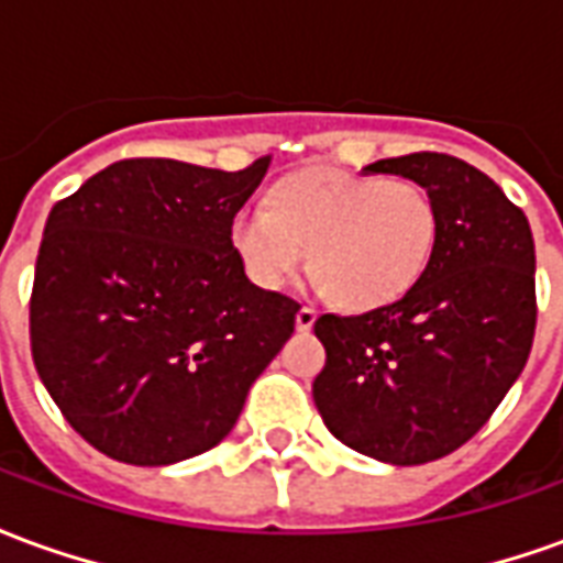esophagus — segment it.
<instances>
[{"label": "esophagus", "instance_id": "esophagus-1", "mask_svg": "<svg viewBox=\"0 0 563 563\" xmlns=\"http://www.w3.org/2000/svg\"><path fill=\"white\" fill-rule=\"evenodd\" d=\"M313 322H317V310H313V307H298V313H295V325H298V331L313 329Z\"/></svg>", "mask_w": 563, "mask_h": 563}]
</instances>
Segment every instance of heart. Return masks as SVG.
I'll return each mask as SVG.
<instances>
[{"label": "heart", "mask_w": 563, "mask_h": 563, "mask_svg": "<svg viewBox=\"0 0 563 563\" xmlns=\"http://www.w3.org/2000/svg\"><path fill=\"white\" fill-rule=\"evenodd\" d=\"M437 208L416 180L310 168L274 186L268 205L234 213L232 246L246 277L283 289L317 268L346 310H379L413 289L431 262Z\"/></svg>", "instance_id": "obj_1"}]
</instances>
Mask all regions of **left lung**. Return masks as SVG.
I'll return each mask as SVG.
<instances>
[{
    "label": "left lung",
    "mask_w": 563,
    "mask_h": 563,
    "mask_svg": "<svg viewBox=\"0 0 563 563\" xmlns=\"http://www.w3.org/2000/svg\"><path fill=\"white\" fill-rule=\"evenodd\" d=\"M367 172L431 192L434 253L395 305L313 322L325 346L313 401L341 443L410 467L467 443L519 379L537 329L533 238L521 208L464 159L424 150Z\"/></svg>",
    "instance_id": "1"
}]
</instances>
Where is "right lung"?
I'll return each instance as SVG.
<instances>
[{"label":"right lung","mask_w":563,"mask_h":563,"mask_svg":"<svg viewBox=\"0 0 563 563\" xmlns=\"http://www.w3.org/2000/svg\"><path fill=\"white\" fill-rule=\"evenodd\" d=\"M268 165L120 159L51 210L32 362L108 459L159 467L217 446L295 331L301 305L246 280L232 246L234 213Z\"/></svg>","instance_id":"1"}]
</instances>
